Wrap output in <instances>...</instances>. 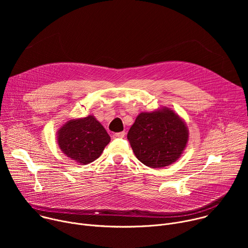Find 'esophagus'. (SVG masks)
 <instances>
[{"label":"esophagus","mask_w":248,"mask_h":248,"mask_svg":"<svg viewBox=\"0 0 248 248\" xmlns=\"http://www.w3.org/2000/svg\"><path fill=\"white\" fill-rule=\"evenodd\" d=\"M124 135H125V133H124V131H122V132L114 133V134H113V137H114V138H124Z\"/></svg>","instance_id":"esophagus-1"}]
</instances>
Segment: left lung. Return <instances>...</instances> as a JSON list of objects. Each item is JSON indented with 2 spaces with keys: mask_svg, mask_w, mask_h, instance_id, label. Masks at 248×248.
<instances>
[{
  "mask_svg": "<svg viewBox=\"0 0 248 248\" xmlns=\"http://www.w3.org/2000/svg\"><path fill=\"white\" fill-rule=\"evenodd\" d=\"M188 136L185 121L167 107L140 113L127 133L136 158L153 169L178 160L186 147Z\"/></svg>",
  "mask_w": 248,
  "mask_h": 248,
  "instance_id": "1",
  "label": "left lung"
}]
</instances>
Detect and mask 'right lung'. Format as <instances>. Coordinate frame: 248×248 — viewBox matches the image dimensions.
Listing matches in <instances>:
<instances>
[{
  "label": "right lung",
  "instance_id": "1",
  "mask_svg": "<svg viewBox=\"0 0 248 248\" xmlns=\"http://www.w3.org/2000/svg\"><path fill=\"white\" fill-rule=\"evenodd\" d=\"M110 141V135L92 115L69 120L57 132V142L62 152L80 165L98 159Z\"/></svg>",
  "mask_w": 248,
  "mask_h": 248
}]
</instances>
